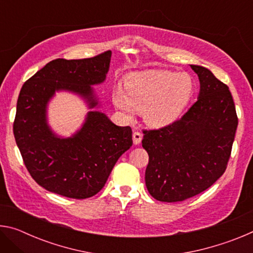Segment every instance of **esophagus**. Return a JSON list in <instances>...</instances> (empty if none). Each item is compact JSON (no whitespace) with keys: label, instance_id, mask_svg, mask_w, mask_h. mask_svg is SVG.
Returning a JSON list of instances; mask_svg holds the SVG:
<instances>
[{"label":"esophagus","instance_id":"34e87169","mask_svg":"<svg viewBox=\"0 0 253 253\" xmlns=\"http://www.w3.org/2000/svg\"><path fill=\"white\" fill-rule=\"evenodd\" d=\"M143 135L138 131H134L132 132V142H134L135 145H139L140 142H142Z\"/></svg>","mask_w":253,"mask_h":253}]
</instances>
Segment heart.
I'll list each match as a JSON object with an SVG mask.
<instances>
[{
	"instance_id": "obj_1",
	"label": "heart",
	"mask_w": 253,
	"mask_h": 253,
	"mask_svg": "<svg viewBox=\"0 0 253 253\" xmlns=\"http://www.w3.org/2000/svg\"><path fill=\"white\" fill-rule=\"evenodd\" d=\"M192 93L193 83L184 72L145 70L127 76L124 88H115L111 98L127 119L143 111L149 127L163 128L181 116Z\"/></svg>"
}]
</instances>
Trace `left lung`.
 <instances>
[{
	"instance_id": "left-lung-1",
	"label": "left lung",
	"mask_w": 253,
	"mask_h": 253,
	"mask_svg": "<svg viewBox=\"0 0 253 253\" xmlns=\"http://www.w3.org/2000/svg\"><path fill=\"white\" fill-rule=\"evenodd\" d=\"M199 77L196 100L179 121L144 130L148 153L146 187L161 202H179L200 194L226 169L238 127L229 87L202 66L190 65Z\"/></svg>"
}]
</instances>
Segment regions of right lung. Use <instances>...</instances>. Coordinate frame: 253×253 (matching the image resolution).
Listing matches in <instances>:
<instances>
[{"label":"right lung","mask_w":253,"mask_h":253,"mask_svg":"<svg viewBox=\"0 0 253 253\" xmlns=\"http://www.w3.org/2000/svg\"><path fill=\"white\" fill-rule=\"evenodd\" d=\"M110 59L111 51L89 59H55L21 88L15 142L29 173L46 191L70 199L91 198L132 145L131 128L115 125L98 110L101 102L92 85L105 83ZM62 91L78 95L91 109L69 137L57 134L47 121L48 102Z\"/></svg>","instance_id":"1"}]
</instances>
